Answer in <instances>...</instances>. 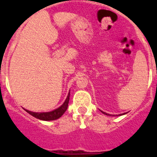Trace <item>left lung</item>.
<instances>
[{"label": "left lung", "mask_w": 157, "mask_h": 157, "mask_svg": "<svg viewBox=\"0 0 157 157\" xmlns=\"http://www.w3.org/2000/svg\"><path fill=\"white\" fill-rule=\"evenodd\" d=\"M103 112V114H105V115H107V116H110L109 114H107V113H106V112Z\"/></svg>", "instance_id": "8db88e82"}]
</instances>
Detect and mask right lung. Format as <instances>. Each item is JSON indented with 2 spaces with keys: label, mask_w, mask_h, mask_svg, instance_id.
I'll list each match as a JSON object with an SVG mask.
<instances>
[{
  "label": "right lung",
  "mask_w": 157,
  "mask_h": 157,
  "mask_svg": "<svg viewBox=\"0 0 157 157\" xmlns=\"http://www.w3.org/2000/svg\"><path fill=\"white\" fill-rule=\"evenodd\" d=\"M69 97H70V93L67 95V98H66V100L63 103V104L62 105L61 107H59V108L54 110L52 112H30L28 110H26V112H28L29 114L32 115L33 117L37 118V119L42 120V121H54V120L59 119V117H61L63 113L66 112V110L67 109L68 107V102H69Z\"/></svg>",
  "instance_id": "right-lung-1"
}]
</instances>
